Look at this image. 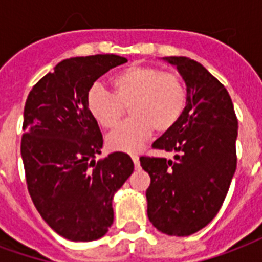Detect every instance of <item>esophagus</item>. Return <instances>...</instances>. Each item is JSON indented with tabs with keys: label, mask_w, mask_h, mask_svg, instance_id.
Here are the masks:
<instances>
[{
	"label": "esophagus",
	"mask_w": 262,
	"mask_h": 262,
	"mask_svg": "<svg viewBox=\"0 0 262 262\" xmlns=\"http://www.w3.org/2000/svg\"><path fill=\"white\" fill-rule=\"evenodd\" d=\"M131 159H133L135 168H139V157H138L137 154H133V156H131Z\"/></svg>",
	"instance_id": "obj_1"
}]
</instances>
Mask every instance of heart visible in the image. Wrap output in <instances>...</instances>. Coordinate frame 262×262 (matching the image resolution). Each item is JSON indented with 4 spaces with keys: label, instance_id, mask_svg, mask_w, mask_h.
<instances>
[{
    "label": "heart",
    "instance_id": "obj_1",
    "mask_svg": "<svg viewBox=\"0 0 262 262\" xmlns=\"http://www.w3.org/2000/svg\"><path fill=\"white\" fill-rule=\"evenodd\" d=\"M113 94L95 84L87 91V109L103 128H115L128 108L133 119L109 134L108 146L133 153L145 145L151 133L173 128L182 116L187 90L176 74L147 66H131L111 80Z\"/></svg>",
    "mask_w": 262,
    "mask_h": 262
}]
</instances>
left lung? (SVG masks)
<instances>
[{
	"instance_id": "8db88e82",
	"label": "left lung",
	"mask_w": 262,
	"mask_h": 262,
	"mask_svg": "<svg viewBox=\"0 0 262 262\" xmlns=\"http://www.w3.org/2000/svg\"><path fill=\"white\" fill-rule=\"evenodd\" d=\"M182 75L187 102L173 128L153 143L173 151L175 161L141 157L150 176L146 190L150 223L164 234L188 236L222 208L236 169L238 119L226 87L200 62L164 57Z\"/></svg>"
}]
</instances>
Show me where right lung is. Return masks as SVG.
Masks as SVG:
<instances>
[{
	"label": "right lung",
	"mask_w": 262,
	"mask_h": 262,
	"mask_svg": "<svg viewBox=\"0 0 262 262\" xmlns=\"http://www.w3.org/2000/svg\"><path fill=\"white\" fill-rule=\"evenodd\" d=\"M124 62L116 54L62 60L26 101L20 150L28 192L49 227L74 242L108 232L113 195L134 171L123 151L95 161L103 139L86 103L95 80Z\"/></svg>",
	"instance_id": "1"
}]
</instances>
